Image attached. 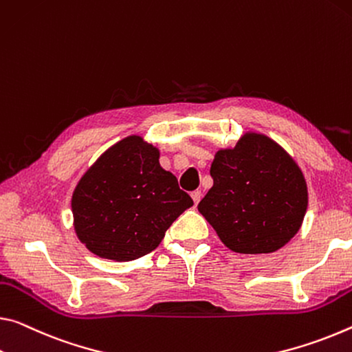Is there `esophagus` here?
Masks as SVG:
<instances>
[{"mask_svg": "<svg viewBox=\"0 0 352 352\" xmlns=\"http://www.w3.org/2000/svg\"><path fill=\"white\" fill-rule=\"evenodd\" d=\"M191 197H192V200H194V204L197 205L200 197H202V192H200V191H192V192H191Z\"/></svg>", "mask_w": 352, "mask_h": 352, "instance_id": "esophagus-1", "label": "esophagus"}]
</instances>
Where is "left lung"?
<instances>
[{"mask_svg":"<svg viewBox=\"0 0 352 352\" xmlns=\"http://www.w3.org/2000/svg\"><path fill=\"white\" fill-rule=\"evenodd\" d=\"M210 174L213 186L197 208L233 252H276L302 226L304 174L271 138L246 133L233 148L217 150Z\"/></svg>","mask_w":352,"mask_h":352,"instance_id":"8db88e82","label":"left lung"}]
</instances>
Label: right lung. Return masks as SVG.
<instances>
[{
    "instance_id": "1",
    "label": "right lung",
    "mask_w": 352,
    "mask_h": 352,
    "mask_svg": "<svg viewBox=\"0 0 352 352\" xmlns=\"http://www.w3.org/2000/svg\"><path fill=\"white\" fill-rule=\"evenodd\" d=\"M189 194L160 166V150L141 136L109 147L72 196L80 241L102 258L130 261L152 252L189 206Z\"/></svg>"
}]
</instances>
